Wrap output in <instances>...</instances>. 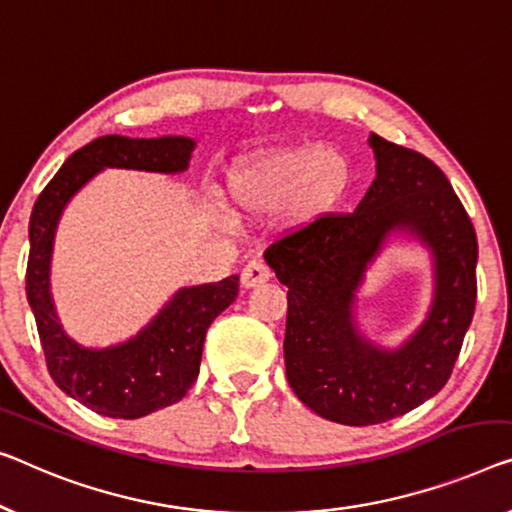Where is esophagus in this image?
Instances as JSON below:
<instances>
[{
  "instance_id": "obj_1",
  "label": "esophagus",
  "mask_w": 512,
  "mask_h": 512,
  "mask_svg": "<svg viewBox=\"0 0 512 512\" xmlns=\"http://www.w3.org/2000/svg\"><path fill=\"white\" fill-rule=\"evenodd\" d=\"M269 278H271V271L264 262H248L241 271V285L246 289L259 287L262 282H266Z\"/></svg>"
}]
</instances>
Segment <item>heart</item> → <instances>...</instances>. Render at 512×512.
Listing matches in <instances>:
<instances>
[{
  "label": "heart",
  "instance_id": "heart-1",
  "mask_svg": "<svg viewBox=\"0 0 512 512\" xmlns=\"http://www.w3.org/2000/svg\"><path fill=\"white\" fill-rule=\"evenodd\" d=\"M354 181L349 158L335 147H278L236 160L227 172V202L236 216L264 218L287 209L296 227L333 216Z\"/></svg>",
  "mask_w": 512,
  "mask_h": 512
}]
</instances>
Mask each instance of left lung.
Returning a JSON list of instances; mask_svg holds the SVG:
<instances>
[{
  "instance_id": "left-lung-1",
  "label": "left lung",
  "mask_w": 512,
  "mask_h": 512,
  "mask_svg": "<svg viewBox=\"0 0 512 512\" xmlns=\"http://www.w3.org/2000/svg\"><path fill=\"white\" fill-rule=\"evenodd\" d=\"M377 177L352 213H333L266 248L287 287L285 370L303 404L333 423L377 425L437 395L451 377L476 308L478 241L446 174L418 151L372 133ZM431 248L435 296L426 322L398 350L355 326L364 271L388 235Z\"/></svg>"
}]
</instances>
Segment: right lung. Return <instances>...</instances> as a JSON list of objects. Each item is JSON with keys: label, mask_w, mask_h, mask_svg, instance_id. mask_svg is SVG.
Listing matches in <instances>:
<instances>
[{"label": "right lung", "mask_w": 512, "mask_h": 512, "mask_svg": "<svg viewBox=\"0 0 512 512\" xmlns=\"http://www.w3.org/2000/svg\"><path fill=\"white\" fill-rule=\"evenodd\" d=\"M195 140L183 135H103L68 156L29 218L27 301L50 377L71 398L110 418H140L179 402L200 372L207 329L239 294V276L181 287L131 340L105 349L68 338L50 294V259L59 216L68 200L105 167L177 174L188 170Z\"/></svg>", "instance_id": "add662e5"}]
</instances>
